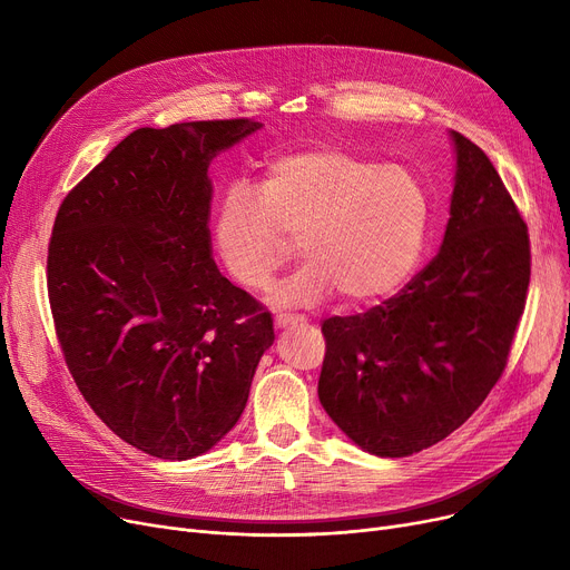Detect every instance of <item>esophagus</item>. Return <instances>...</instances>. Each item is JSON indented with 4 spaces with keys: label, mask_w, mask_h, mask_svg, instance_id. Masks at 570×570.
<instances>
[{
    "label": "esophagus",
    "mask_w": 570,
    "mask_h": 570,
    "mask_svg": "<svg viewBox=\"0 0 570 570\" xmlns=\"http://www.w3.org/2000/svg\"><path fill=\"white\" fill-rule=\"evenodd\" d=\"M297 323H303V316H293V314H277L275 316L277 327H288V325H297Z\"/></svg>",
    "instance_id": "1"
}]
</instances>
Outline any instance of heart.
<instances>
[{
	"mask_svg": "<svg viewBox=\"0 0 570 570\" xmlns=\"http://www.w3.org/2000/svg\"><path fill=\"white\" fill-rule=\"evenodd\" d=\"M428 222V191L413 173L316 145L269 164L258 191L230 185L222 194L215 247L226 273L256 291L301 239L309 261L275 288V301L314 305L337 288L365 305L409 279Z\"/></svg>",
	"mask_w": 570,
	"mask_h": 570,
	"instance_id": "1",
	"label": "heart"
}]
</instances>
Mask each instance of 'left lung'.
Returning a JSON list of instances; mask_svg holds the SVG:
<instances>
[{
	"label": "left lung",
	"instance_id": "8db88e82",
	"mask_svg": "<svg viewBox=\"0 0 570 570\" xmlns=\"http://www.w3.org/2000/svg\"><path fill=\"white\" fill-rule=\"evenodd\" d=\"M455 189L439 254L395 297L325 318L318 400L379 458L455 432L505 370L527 303V224L481 147L458 131Z\"/></svg>",
	"mask_w": 570,
	"mask_h": 570
}]
</instances>
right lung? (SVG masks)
Masks as SVG:
<instances>
[{
  "label": "right lung",
  "instance_id": "1",
  "mask_svg": "<svg viewBox=\"0 0 570 570\" xmlns=\"http://www.w3.org/2000/svg\"><path fill=\"white\" fill-rule=\"evenodd\" d=\"M263 125L136 129L59 205L57 340L85 402L138 451L191 460L239 421L273 316L213 258L209 161Z\"/></svg>",
  "mask_w": 570,
  "mask_h": 570
}]
</instances>
